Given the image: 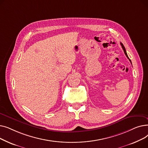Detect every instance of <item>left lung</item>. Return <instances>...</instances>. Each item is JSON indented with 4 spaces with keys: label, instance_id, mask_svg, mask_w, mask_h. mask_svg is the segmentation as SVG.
I'll return each mask as SVG.
<instances>
[{
    "label": "left lung",
    "instance_id": "obj_1",
    "mask_svg": "<svg viewBox=\"0 0 148 148\" xmlns=\"http://www.w3.org/2000/svg\"><path fill=\"white\" fill-rule=\"evenodd\" d=\"M121 46H122V48L123 49V51H124V53H125V54L126 55V56L127 57V58L128 59H129V58H128V55H127V51H126V50H125V47L123 46V44L122 43V42H121ZM129 60H130V59H129ZM130 62H131V60H130Z\"/></svg>",
    "mask_w": 148,
    "mask_h": 148
}]
</instances>
